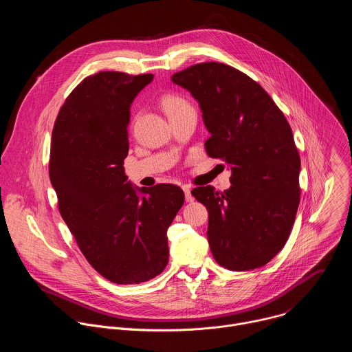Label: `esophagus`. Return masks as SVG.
I'll list each match as a JSON object with an SVG mask.
<instances>
[{
  "label": "esophagus",
  "instance_id": "obj_1",
  "mask_svg": "<svg viewBox=\"0 0 352 352\" xmlns=\"http://www.w3.org/2000/svg\"><path fill=\"white\" fill-rule=\"evenodd\" d=\"M182 189H184V193H185V200H186V202H193L195 197L190 193V186L189 185H184Z\"/></svg>",
  "mask_w": 352,
  "mask_h": 352
}]
</instances>
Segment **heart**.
<instances>
[{"mask_svg":"<svg viewBox=\"0 0 352 352\" xmlns=\"http://www.w3.org/2000/svg\"><path fill=\"white\" fill-rule=\"evenodd\" d=\"M160 103H162V107H163V110L166 111V114L168 116L170 120H173L175 117H179L185 113L195 111L188 100L184 96L178 94V93H168V94L163 96Z\"/></svg>","mask_w":352,"mask_h":352,"instance_id":"b5f03b06","label":"heart"}]
</instances>
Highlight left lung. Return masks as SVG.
I'll use <instances>...</instances> for the list:
<instances>
[{
	"label": "left lung",
	"instance_id": "obj_1",
	"mask_svg": "<svg viewBox=\"0 0 352 352\" xmlns=\"http://www.w3.org/2000/svg\"><path fill=\"white\" fill-rule=\"evenodd\" d=\"M197 100L212 159L231 166V188L192 189L209 212L216 262L234 272L270 262L285 245L299 205L300 159L291 126L269 93L246 74L202 63L173 75Z\"/></svg>",
	"mask_w": 352,
	"mask_h": 352
}]
</instances>
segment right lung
<instances>
[{"instance_id": "1", "label": "right lung", "mask_w": 352, "mask_h": 352, "mask_svg": "<svg viewBox=\"0 0 352 352\" xmlns=\"http://www.w3.org/2000/svg\"><path fill=\"white\" fill-rule=\"evenodd\" d=\"M152 74L103 71L85 78L57 116L50 181L61 217L90 266L116 284H139L168 263L167 230L184 192L159 184L142 199L124 173L129 107Z\"/></svg>"}]
</instances>
